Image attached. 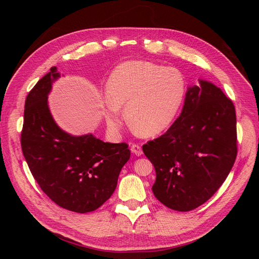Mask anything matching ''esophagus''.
Instances as JSON below:
<instances>
[{"mask_svg": "<svg viewBox=\"0 0 259 259\" xmlns=\"http://www.w3.org/2000/svg\"><path fill=\"white\" fill-rule=\"evenodd\" d=\"M131 151L134 153L135 155H137V156H140L143 154V149H142V147H140L139 145H136V144H133L132 146H131Z\"/></svg>", "mask_w": 259, "mask_h": 259, "instance_id": "1", "label": "esophagus"}]
</instances>
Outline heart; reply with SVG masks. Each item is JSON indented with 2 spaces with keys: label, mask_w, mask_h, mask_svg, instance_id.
Returning <instances> with one entry per match:
<instances>
[{
  "label": "heart",
  "mask_w": 259,
  "mask_h": 259,
  "mask_svg": "<svg viewBox=\"0 0 259 259\" xmlns=\"http://www.w3.org/2000/svg\"><path fill=\"white\" fill-rule=\"evenodd\" d=\"M187 81L174 67L150 61H126L114 68L107 82L105 117L113 132L121 126L125 106L130 124L139 134L154 136L167 130L186 98Z\"/></svg>",
  "instance_id": "1"
}]
</instances>
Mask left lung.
<instances>
[{
  "mask_svg": "<svg viewBox=\"0 0 259 259\" xmlns=\"http://www.w3.org/2000/svg\"><path fill=\"white\" fill-rule=\"evenodd\" d=\"M199 82L165 134L143 146L155 169L154 197L179 211L197 208L219 189L238 152L233 103L213 83Z\"/></svg>",
  "mask_w": 259,
  "mask_h": 259,
  "instance_id": "left-lung-1",
  "label": "left lung"
}]
</instances>
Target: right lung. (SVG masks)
I'll return each mask as SVG.
<instances>
[{
    "label": "right lung",
    "mask_w": 259,
    "mask_h": 259,
    "mask_svg": "<svg viewBox=\"0 0 259 259\" xmlns=\"http://www.w3.org/2000/svg\"><path fill=\"white\" fill-rule=\"evenodd\" d=\"M59 76L52 67L28 94L21 149L43 192L60 207L84 214L111 197L131 151L125 143H104L92 134L72 136L58 126L48 96Z\"/></svg>",
    "instance_id": "add662e5"
}]
</instances>
